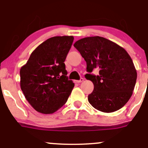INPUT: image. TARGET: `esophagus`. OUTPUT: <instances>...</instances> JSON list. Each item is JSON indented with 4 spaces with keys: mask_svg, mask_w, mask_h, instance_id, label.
I'll use <instances>...</instances> for the list:
<instances>
[{
    "mask_svg": "<svg viewBox=\"0 0 148 148\" xmlns=\"http://www.w3.org/2000/svg\"><path fill=\"white\" fill-rule=\"evenodd\" d=\"M84 81V78H81V79H80V80H75V81H74V82L77 83V84H79V83L83 82V81Z\"/></svg>",
    "mask_w": 148,
    "mask_h": 148,
    "instance_id": "esophagus-1",
    "label": "esophagus"
}]
</instances>
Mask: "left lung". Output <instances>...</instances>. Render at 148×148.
<instances>
[{"instance_id":"1","label":"left lung","mask_w":148,"mask_h":148,"mask_svg":"<svg viewBox=\"0 0 148 148\" xmlns=\"http://www.w3.org/2000/svg\"><path fill=\"white\" fill-rule=\"evenodd\" d=\"M74 47L87 64L86 79L94 84L88 101L98 111L112 113L126 104L132 95L137 73L132 58L123 47L102 37H88ZM99 70L96 76L91 72Z\"/></svg>"}]
</instances>
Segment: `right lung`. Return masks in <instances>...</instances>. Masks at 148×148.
<instances>
[{
  "label": "right lung",
  "mask_w": 148,
  "mask_h": 148,
  "mask_svg": "<svg viewBox=\"0 0 148 148\" xmlns=\"http://www.w3.org/2000/svg\"><path fill=\"white\" fill-rule=\"evenodd\" d=\"M73 36L53 37L40 45L20 69V86L37 111L53 113L67 102L74 84L68 79L64 60Z\"/></svg>",
  "instance_id": "obj_1"
}]
</instances>
